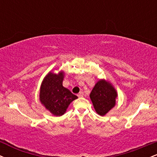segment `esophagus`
Masks as SVG:
<instances>
[{"label":"esophagus","instance_id":"obj_1","mask_svg":"<svg viewBox=\"0 0 157 157\" xmlns=\"http://www.w3.org/2000/svg\"><path fill=\"white\" fill-rule=\"evenodd\" d=\"M77 96H78V97H82L84 96V93L82 92V91H80V92L77 94Z\"/></svg>","mask_w":157,"mask_h":157}]
</instances>
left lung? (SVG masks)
Masks as SVG:
<instances>
[{
  "label": "left lung",
  "mask_w": 157,
  "mask_h": 157,
  "mask_svg": "<svg viewBox=\"0 0 157 157\" xmlns=\"http://www.w3.org/2000/svg\"><path fill=\"white\" fill-rule=\"evenodd\" d=\"M117 97L114 88L104 80L98 81L90 94L95 111L100 116H104L115 105Z\"/></svg>",
  "instance_id": "8db88e82"
}]
</instances>
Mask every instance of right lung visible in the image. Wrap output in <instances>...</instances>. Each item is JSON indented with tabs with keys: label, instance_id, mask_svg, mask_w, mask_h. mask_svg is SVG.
Returning a JSON list of instances; mask_svg holds the SVG:
<instances>
[{
	"label": "right lung",
	"instance_id": "obj_1",
	"mask_svg": "<svg viewBox=\"0 0 157 157\" xmlns=\"http://www.w3.org/2000/svg\"><path fill=\"white\" fill-rule=\"evenodd\" d=\"M63 72H49L45 77L40 91V100L46 109L55 116H61L73 100L77 98L63 86Z\"/></svg>",
	"mask_w": 157,
	"mask_h": 157
}]
</instances>
